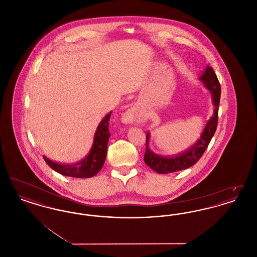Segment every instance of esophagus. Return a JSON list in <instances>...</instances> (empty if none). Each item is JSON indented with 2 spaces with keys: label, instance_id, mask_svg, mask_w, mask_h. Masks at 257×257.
I'll list each match as a JSON object with an SVG mask.
<instances>
[{
  "label": "esophagus",
  "instance_id": "34e87169",
  "mask_svg": "<svg viewBox=\"0 0 257 257\" xmlns=\"http://www.w3.org/2000/svg\"><path fill=\"white\" fill-rule=\"evenodd\" d=\"M137 116V110L135 108H130L127 111L124 112L122 115V121L126 124H131L135 121Z\"/></svg>",
  "mask_w": 257,
  "mask_h": 257
}]
</instances>
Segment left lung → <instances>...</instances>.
Returning <instances> with one entry per match:
<instances>
[{
	"mask_svg": "<svg viewBox=\"0 0 257 257\" xmlns=\"http://www.w3.org/2000/svg\"><path fill=\"white\" fill-rule=\"evenodd\" d=\"M198 80L203 84L211 93L212 103L214 105V110L212 116L207 120L200 137L197 139L196 144H194L186 151L176 155L174 157H164L154 153L149 147L150 133L147 134V150L145 154V163L147 166L160 174L171 173L176 171H183L194 166L202 154L205 152L208 145L216 132L218 125V110L220 98V86L217 75L213 68L209 65L205 66Z\"/></svg>",
	"mask_w": 257,
	"mask_h": 257,
	"instance_id": "obj_1",
	"label": "left lung"
}]
</instances>
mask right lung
Returning <instances> with one entry per match:
<instances>
[{
    "mask_svg": "<svg viewBox=\"0 0 257 257\" xmlns=\"http://www.w3.org/2000/svg\"><path fill=\"white\" fill-rule=\"evenodd\" d=\"M110 114L111 111L106 114V116L99 123L94 133L92 146L85 158L75 164H61L43 156L50 168L62 175L70 177L89 178L96 175L102 169L107 156V145L110 136L109 131Z\"/></svg>",
    "mask_w": 257,
    "mask_h": 257,
    "instance_id": "add662e5",
    "label": "right lung"
}]
</instances>
